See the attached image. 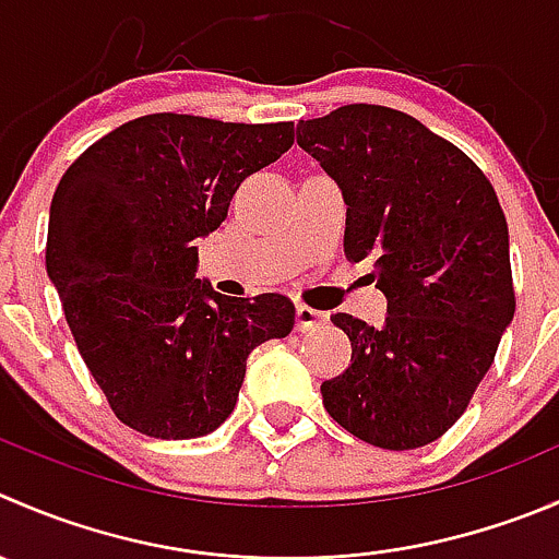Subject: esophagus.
Here are the masks:
<instances>
[{
  "mask_svg": "<svg viewBox=\"0 0 559 559\" xmlns=\"http://www.w3.org/2000/svg\"><path fill=\"white\" fill-rule=\"evenodd\" d=\"M295 322H297V330H300V333H308V330H317V328H322V324H328V313L324 311H317V308H311V306H297V311H295Z\"/></svg>",
  "mask_w": 559,
  "mask_h": 559,
  "instance_id": "esophagus-1",
  "label": "esophagus"
}]
</instances>
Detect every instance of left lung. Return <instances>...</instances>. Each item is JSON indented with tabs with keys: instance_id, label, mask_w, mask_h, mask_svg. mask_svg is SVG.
Returning a JSON list of instances; mask_svg holds the SVG:
<instances>
[{
	"instance_id": "obj_1",
	"label": "left lung",
	"mask_w": 559,
	"mask_h": 559,
	"mask_svg": "<svg viewBox=\"0 0 559 559\" xmlns=\"http://www.w3.org/2000/svg\"><path fill=\"white\" fill-rule=\"evenodd\" d=\"M297 144L344 191L346 259H373L388 297L382 328L330 317L352 362L322 382L324 409L368 445H429L464 415L516 311L500 199L456 144L388 106L300 119Z\"/></svg>"
}]
</instances>
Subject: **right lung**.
Here are the masks:
<instances>
[{
	"instance_id": "1",
	"label": "right lung",
	"mask_w": 559,
	"mask_h": 559,
	"mask_svg": "<svg viewBox=\"0 0 559 559\" xmlns=\"http://www.w3.org/2000/svg\"><path fill=\"white\" fill-rule=\"evenodd\" d=\"M295 142L292 122L160 111L70 164L51 199L46 270L114 415L155 440L218 429L246 360L295 328L284 295L226 297L199 281L193 240L218 229L240 182Z\"/></svg>"
}]
</instances>
